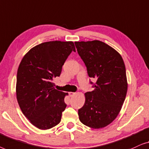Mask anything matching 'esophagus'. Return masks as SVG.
<instances>
[{
    "label": "esophagus",
    "mask_w": 149,
    "mask_h": 149,
    "mask_svg": "<svg viewBox=\"0 0 149 149\" xmlns=\"http://www.w3.org/2000/svg\"><path fill=\"white\" fill-rule=\"evenodd\" d=\"M70 96H71V97H72V96H74L75 95V93H73V92H70Z\"/></svg>",
    "instance_id": "esophagus-1"
}]
</instances>
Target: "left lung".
I'll return each mask as SVG.
<instances>
[{
    "mask_svg": "<svg viewBox=\"0 0 149 149\" xmlns=\"http://www.w3.org/2000/svg\"><path fill=\"white\" fill-rule=\"evenodd\" d=\"M77 53L90 77L95 78L94 91L85 93L84 106L78 109L83 124L99 129L110 124L120 111L127 90L124 62L119 53L99 40L75 42Z\"/></svg>",
    "mask_w": 149,
    "mask_h": 149,
    "instance_id": "obj_1",
    "label": "left lung"
}]
</instances>
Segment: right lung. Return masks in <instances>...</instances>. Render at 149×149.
<instances>
[{
	"label": "right lung",
	"mask_w": 149,
	"mask_h": 149,
	"mask_svg": "<svg viewBox=\"0 0 149 149\" xmlns=\"http://www.w3.org/2000/svg\"><path fill=\"white\" fill-rule=\"evenodd\" d=\"M72 51L75 52L73 42H47L30 50L20 63L17 99L24 116L38 128L48 130L60 123L68 94L54 89L53 81L60 76Z\"/></svg>",
	"instance_id": "1"
}]
</instances>
